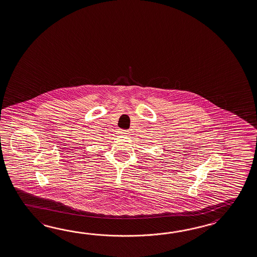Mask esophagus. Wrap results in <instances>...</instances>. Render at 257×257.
I'll list each match as a JSON object with an SVG mask.
<instances>
[{"label": "esophagus", "mask_w": 257, "mask_h": 257, "mask_svg": "<svg viewBox=\"0 0 257 257\" xmlns=\"http://www.w3.org/2000/svg\"><path fill=\"white\" fill-rule=\"evenodd\" d=\"M120 133L123 135H126V134H128V132L127 131H120Z\"/></svg>", "instance_id": "esophagus-1"}]
</instances>
